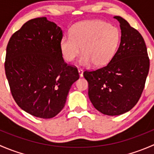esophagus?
<instances>
[{
	"label": "esophagus",
	"instance_id": "1",
	"mask_svg": "<svg viewBox=\"0 0 154 154\" xmlns=\"http://www.w3.org/2000/svg\"><path fill=\"white\" fill-rule=\"evenodd\" d=\"M78 72H79V75H80V77H83V71L82 69H78Z\"/></svg>",
	"mask_w": 154,
	"mask_h": 154
}]
</instances>
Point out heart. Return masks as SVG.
<instances>
[{
	"instance_id": "b5f03b06",
	"label": "heart",
	"mask_w": 154,
	"mask_h": 154,
	"mask_svg": "<svg viewBox=\"0 0 154 154\" xmlns=\"http://www.w3.org/2000/svg\"><path fill=\"white\" fill-rule=\"evenodd\" d=\"M120 42V32L115 26L98 20L77 23L71 27L70 35H64L60 42L63 59L72 62L82 51L79 64L103 66L109 63Z\"/></svg>"
}]
</instances>
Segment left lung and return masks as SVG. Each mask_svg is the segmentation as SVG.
<instances>
[{"mask_svg": "<svg viewBox=\"0 0 154 154\" xmlns=\"http://www.w3.org/2000/svg\"><path fill=\"white\" fill-rule=\"evenodd\" d=\"M114 18L119 21L122 30L117 52L106 66L83 73L93 106L112 116L124 114L137 103L150 67L142 35L121 16Z\"/></svg>", "mask_w": 154, "mask_h": 154, "instance_id": "obj_1", "label": "left lung"}]
</instances>
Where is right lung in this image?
Segmentation results:
<instances>
[{
    "label": "right lung",
    "instance_id": "obj_1",
    "mask_svg": "<svg viewBox=\"0 0 154 154\" xmlns=\"http://www.w3.org/2000/svg\"><path fill=\"white\" fill-rule=\"evenodd\" d=\"M62 38V29L42 17L26 22L7 45L5 73L12 95L21 109L35 117L57 116L79 79L77 68L63 60Z\"/></svg>",
    "mask_w": 154,
    "mask_h": 154
}]
</instances>
